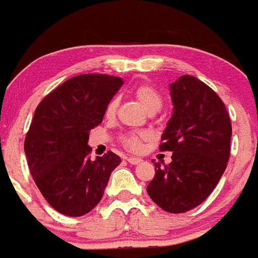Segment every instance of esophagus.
I'll list each match as a JSON object with an SVG mask.
<instances>
[{
  "instance_id": "obj_1",
  "label": "esophagus",
  "mask_w": 258,
  "mask_h": 258,
  "mask_svg": "<svg viewBox=\"0 0 258 258\" xmlns=\"http://www.w3.org/2000/svg\"><path fill=\"white\" fill-rule=\"evenodd\" d=\"M127 162H128L130 164H139L143 162V159H141V158H138V157H128L127 158Z\"/></svg>"
}]
</instances>
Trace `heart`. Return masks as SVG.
<instances>
[{
    "instance_id": "1",
    "label": "heart",
    "mask_w": 258,
    "mask_h": 258,
    "mask_svg": "<svg viewBox=\"0 0 258 258\" xmlns=\"http://www.w3.org/2000/svg\"><path fill=\"white\" fill-rule=\"evenodd\" d=\"M134 96L148 113L158 112L161 109L162 99L152 86H139L138 89L134 91ZM117 105V100H112L108 104L105 112L106 117L112 118L115 114ZM146 139H148V134H143V132L141 134H130L124 135L123 138H122V143H123V145L126 146L127 149L132 150V152H139L141 149V146H143V140H146Z\"/></svg>"
}]
</instances>
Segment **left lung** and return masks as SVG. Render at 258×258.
Instances as JSON below:
<instances>
[{
  "instance_id": "obj_1",
  "label": "left lung",
  "mask_w": 258,
  "mask_h": 258,
  "mask_svg": "<svg viewBox=\"0 0 258 258\" xmlns=\"http://www.w3.org/2000/svg\"><path fill=\"white\" fill-rule=\"evenodd\" d=\"M169 94L173 112L159 149L172 152V162L154 163L146 190L162 210L182 213L206 201L226 169L231 123L221 99L198 78L181 76Z\"/></svg>"
}]
</instances>
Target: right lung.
<instances>
[{
    "instance_id": "obj_1",
    "label": "right lung",
    "mask_w": 258,
    "mask_h": 258,
    "mask_svg": "<svg viewBox=\"0 0 258 258\" xmlns=\"http://www.w3.org/2000/svg\"><path fill=\"white\" fill-rule=\"evenodd\" d=\"M122 85V78L108 74H81L37 106L24 141L28 167L48 204L62 215L80 217L94 210L119 166L112 152L92 161L87 143Z\"/></svg>"
}]
</instances>
